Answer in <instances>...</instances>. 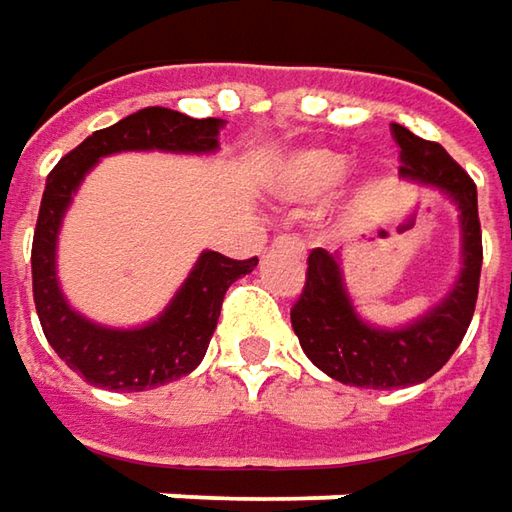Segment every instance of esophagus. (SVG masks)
Instances as JSON below:
<instances>
[{
    "instance_id": "obj_1",
    "label": "esophagus",
    "mask_w": 512,
    "mask_h": 512,
    "mask_svg": "<svg viewBox=\"0 0 512 512\" xmlns=\"http://www.w3.org/2000/svg\"><path fill=\"white\" fill-rule=\"evenodd\" d=\"M276 253H294V256H305V242L302 239H296V236H279V239H273L270 244Z\"/></svg>"
}]
</instances>
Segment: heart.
Returning <instances> with one entry per match:
<instances>
[{"label": "heart", "instance_id": "heart-1", "mask_svg": "<svg viewBox=\"0 0 512 512\" xmlns=\"http://www.w3.org/2000/svg\"><path fill=\"white\" fill-rule=\"evenodd\" d=\"M351 161L331 149H302L279 169V190L291 201H320L348 178Z\"/></svg>", "mask_w": 512, "mask_h": 512}]
</instances>
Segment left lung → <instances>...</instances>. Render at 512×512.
Returning <instances> with one entry per match:
<instances>
[{
  "instance_id": "obj_1",
  "label": "left lung",
  "mask_w": 512,
  "mask_h": 512,
  "mask_svg": "<svg viewBox=\"0 0 512 512\" xmlns=\"http://www.w3.org/2000/svg\"><path fill=\"white\" fill-rule=\"evenodd\" d=\"M400 146V175L435 187L458 210L461 270L441 302L418 320L383 328L366 322L345 288L343 256L311 250L302 296L291 308V325L308 360L328 377L360 389H406L444 369L473 320L481 279V224L473 178L441 143L423 141L406 126H392Z\"/></svg>"
}]
</instances>
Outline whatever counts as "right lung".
Returning a JSON list of instances; mask_svg holds the SVG:
<instances>
[{
    "instance_id": "right-lung-1",
    "label": "right lung",
    "mask_w": 512,
    "mask_h": 512,
    "mask_svg": "<svg viewBox=\"0 0 512 512\" xmlns=\"http://www.w3.org/2000/svg\"><path fill=\"white\" fill-rule=\"evenodd\" d=\"M218 117L181 115L175 109L149 106L117 120L115 126L89 135L51 169L39 204L31 273L34 302L45 340L65 366L86 377V383L109 392H146L190 374L207 354L227 288L259 265V259H227L204 250L184 285L152 322L138 328H112L83 317L65 299L57 279V239L63 218L83 178L100 158L117 152H178L210 155L218 149Z\"/></svg>"
}]
</instances>
